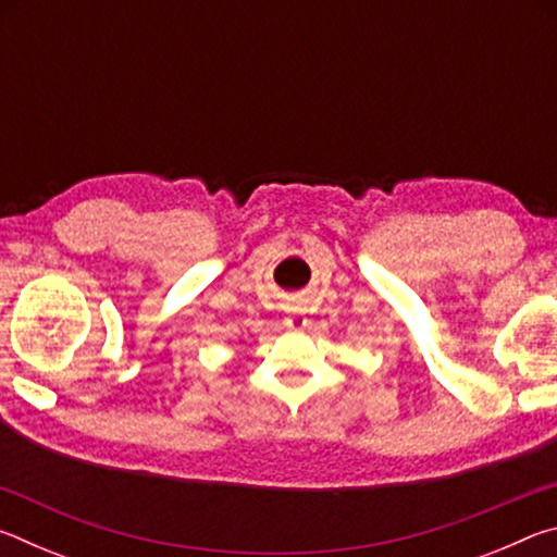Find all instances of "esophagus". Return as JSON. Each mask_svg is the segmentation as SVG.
Listing matches in <instances>:
<instances>
[{
  "label": "esophagus",
  "mask_w": 557,
  "mask_h": 557,
  "mask_svg": "<svg viewBox=\"0 0 557 557\" xmlns=\"http://www.w3.org/2000/svg\"><path fill=\"white\" fill-rule=\"evenodd\" d=\"M285 324H287V326H292V329H301V326L307 324V319L301 317V314H289V317L285 319Z\"/></svg>",
  "instance_id": "34e87169"
}]
</instances>
